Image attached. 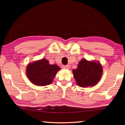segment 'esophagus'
Here are the masks:
<instances>
[{
	"label": "esophagus",
	"mask_w": 125,
	"mask_h": 125,
	"mask_svg": "<svg viewBox=\"0 0 125 125\" xmlns=\"http://www.w3.org/2000/svg\"><path fill=\"white\" fill-rule=\"evenodd\" d=\"M62 67H63V68L67 69H69V68H70V67H69V65H63Z\"/></svg>",
	"instance_id": "34e87169"
}]
</instances>
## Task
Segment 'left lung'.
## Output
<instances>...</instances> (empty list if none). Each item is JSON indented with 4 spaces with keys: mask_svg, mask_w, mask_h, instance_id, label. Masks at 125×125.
Returning a JSON list of instances; mask_svg holds the SVG:
<instances>
[{
    "mask_svg": "<svg viewBox=\"0 0 125 125\" xmlns=\"http://www.w3.org/2000/svg\"><path fill=\"white\" fill-rule=\"evenodd\" d=\"M77 85L80 87L92 86L98 83L103 74V67L98 62L82 59L77 69L73 70Z\"/></svg>",
    "mask_w": 125,
    "mask_h": 125,
    "instance_id": "1",
    "label": "left lung"
}]
</instances>
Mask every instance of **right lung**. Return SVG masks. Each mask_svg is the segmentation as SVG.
<instances>
[{
	"instance_id": "right-lung-1",
	"label": "right lung",
	"mask_w": 125,
	"mask_h": 125,
	"mask_svg": "<svg viewBox=\"0 0 125 125\" xmlns=\"http://www.w3.org/2000/svg\"><path fill=\"white\" fill-rule=\"evenodd\" d=\"M61 68L57 64H50L45 58L29 63L26 72L28 79L36 85L45 86L52 83Z\"/></svg>"
}]
</instances>
